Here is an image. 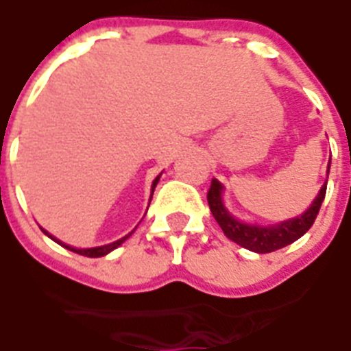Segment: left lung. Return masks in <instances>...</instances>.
Returning a JSON list of instances; mask_svg holds the SVG:
<instances>
[{
  "label": "left lung",
  "instance_id": "left-lung-1",
  "mask_svg": "<svg viewBox=\"0 0 351 351\" xmlns=\"http://www.w3.org/2000/svg\"><path fill=\"white\" fill-rule=\"evenodd\" d=\"M221 190H223V186L219 184V181L213 179L210 189L206 192V201H208V206H210V213H213L214 219L218 221V225L221 227L225 236H227L229 240L236 241L238 245L249 249V251L265 254V252L278 251L282 247H286L289 245V243H293V241H297L300 236H304L309 229H311V225L315 223L317 214H319L320 210V205H322V201H324L326 183L324 186L320 189L317 199L311 203V206H309L302 216L287 219V221H282V223L274 225V227L247 225L238 221L236 218H232V216L227 213V208L223 206Z\"/></svg>",
  "mask_w": 351,
  "mask_h": 351
}]
</instances>
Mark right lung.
Listing matches in <instances>:
<instances>
[{
  "mask_svg": "<svg viewBox=\"0 0 351 351\" xmlns=\"http://www.w3.org/2000/svg\"><path fill=\"white\" fill-rule=\"evenodd\" d=\"M159 178H161V176H157V178L154 179V184H152V194H154V190H156L157 183H159ZM150 199H152V197H150ZM43 232H45V230H43ZM132 232H133V230H132ZM132 232H130V234H128V236H124V238H121V240L113 241V243H108V245H102V247H93V249H75V247L65 245V243H62V241H60V240L53 238V236L49 234V232H45V234H47L49 238H51V240L56 241L58 245L65 247V249H69V251H73V252H77V254H82V256H89V258H99V256H104V254H108V252H111V251H113V249H117V247L121 245L122 241L128 240V238L132 236Z\"/></svg>",
  "mask_w": 351,
  "mask_h": 351,
  "instance_id": "1",
  "label": "right lung"
}]
</instances>
